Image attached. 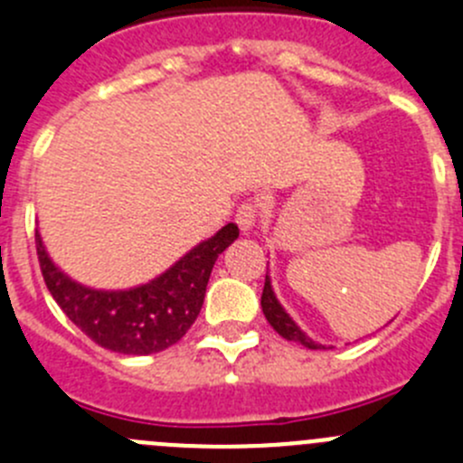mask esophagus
I'll list each match as a JSON object with an SVG mask.
<instances>
[{"instance_id": "obj_1", "label": "esophagus", "mask_w": 463, "mask_h": 463, "mask_svg": "<svg viewBox=\"0 0 463 463\" xmlns=\"http://www.w3.org/2000/svg\"><path fill=\"white\" fill-rule=\"evenodd\" d=\"M258 217H260V205L253 203V201H246V203H241L240 208H237L235 222H237V226L241 228V231L249 232L250 228L258 223Z\"/></svg>"}]
</instances>
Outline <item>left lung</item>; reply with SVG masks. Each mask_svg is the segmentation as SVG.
I'll use <instances>...</instances> for the list:
<instances>
[{
	"label": "left lung",
	"instance_id": "1",
	"mask_svg": "<svg viewBox=\"0 0 463 463\" xmlns=\"http://www.w3.org/2000/svg\"><path fill=\"white\" fill-rule=\"evenodd\" d=\"M262 312L267 317V321L271 323L273 330L280 336H285L287 341H296V344H303L309 351H318V348H326L323 344H317V341L309 339L298 326H296L294 318L285 312V307L280 305V300L276 298L271 287V278H264V289H262Z\"/></svg>",
	"mask_w": 463,
	"mask_h": 463
}]
</instances>
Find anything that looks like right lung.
I'll use <instances>...</instances> for the list:
<instances>
[{"instance_id": "1", "label": "right lung", "mask_w": 463, "mask_h": 463, "mask_svg": "<svg viewBox=\"0 0 463 463\" xmlns=\"http://www.w3.org/2000/svg\"><path fill=\"white\" fill-rule=\"evenodd\" d=\"M237 237L240 228L228 223L167 271L131 289H94L71 280L52 262L38 231L35 249L49 294L80 332L112 353L151 355L181 341L190 330L203 305L214 262Z\"/></svg>"}]
</instances>
